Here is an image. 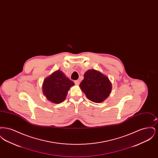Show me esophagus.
Returning <instances> with one entry per match:
<instances>
[{
  "label": "esophagus",
  "mask_w": 158,
  "mask_h": 158,
  "mask_svg": "<svg viewBox=\"0 0 158 158\" xmlns=\"http://www.w3.org/2000/svg\"><path fill=\"white\" fill-rule=\"evenodd\" d=\"M75 83L76 85H79V83H80V81L79 80H76L75 81Z\"/></svg>",
  "instance_id": "obj_1"
}]
</instances>
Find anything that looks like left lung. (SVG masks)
<instances>
[{
  "instance_id": "left-lung-1",
  "label": "left lung",
  "mask_w": 158,
  "mask_h": 158,
  "mask_svg": "<svg viewBox=\"0 0 158 158\" xmlns=\"http://www.w3.org/2000/svg\"><path fill=\"white\" fill-rule=\"evenodd\" d=\"M79 86L87 98L95 103L105 101L112 89L108 77L95 69H89L85 73Z\"/></svg>"
}]
</instances>
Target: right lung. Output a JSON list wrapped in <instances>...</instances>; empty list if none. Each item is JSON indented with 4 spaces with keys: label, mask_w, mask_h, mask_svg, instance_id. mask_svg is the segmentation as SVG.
I'll use <instances>...</instances> for the list:
<instances>
[{
    "label": "right lung",
    "mask_w": 158,
    "mask_h": 158,
    "mask_svg": "<svg viewBox=\"0 0 158 158\" xmlns=\"http://www.w3.org/2000/svg\"><path fill=\"white\" fill-rule=\"evenodd\" d=\"M75 83L60 70L47 77L43 84V92L46 98L54 104H60L66 98L70 88Z\"/></svg>",
    "instance_id": "add662e5"
}]
</instances>
